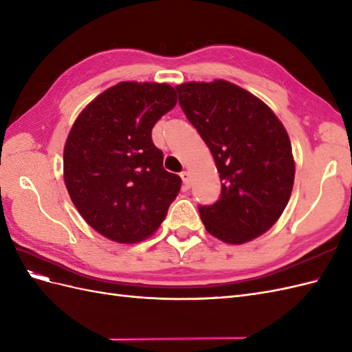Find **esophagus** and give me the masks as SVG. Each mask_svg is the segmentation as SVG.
<instances>
[{
  "label": "esophagus",
  "mask_w": 352,
  "mask_h": 352,
  "mask_svg": "<svg viewBox=\"0 0 352 352\" xmlns=\"http://www.w3.org/2000/svg\"><path fill=\"white\" fill-rule=\"evenodd\" d=\"M180 177H182V180H184V188L189 189L190 184H192V177H190V173L188 172V170H185V172L180 173Z\"/></svg>",
  "instance_id": "obj_1"
}]
</instances>
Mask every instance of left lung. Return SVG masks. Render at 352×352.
<instances>
[{"label": "left lung", "instance_id": "8db88e82", "mask_svg": "<svg viewBox=\"0 0 352 352\" xmlns=\"http://www.w3.org/2000/svg\"><path fill=\"white\" fill-rule=\"evenodd\" d=\"M176 89L223 182L219 201L198 207L207 232L230 245L258 238L292 192L295 162L285 126L267 104L232 82H185Z\"/></svg>", "mask_w": 352, "mask_h": 352}]
</instances>
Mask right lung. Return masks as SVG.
<instances>
[{"label": "right lung", "instance_id": "add662e5", "mask_svg": "<svg viewBox=\"0 0 352 352\" xmlns=\"http://www.w3.org/2000/svg\"><path fill=\"white\" fill-rule=\"evenodd\" d=\"M177 102L167 83L120 82L82 110L65 144L63 176L88 225L110 241L154 235L182 180L163 167L151 131Z\"/></svg>", "mask_w": 352, "mask_h": 352}]
</instances>
